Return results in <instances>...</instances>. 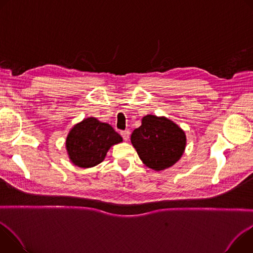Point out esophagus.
Instances as JSON below:
<instances>
[{
    "label": "esophagus",
    "mask_w": 253,
    "mask_h": 253,
    "mask_svg": "<svg viewBox=\"0 0 253 253\" xmlns=\"http://www.w3.org/2000/svg\"><path fill=\"white\" fill-rule=\"evenodd\" d=\"M130 134H131L130 130H125V131H122V132H121V136L123 137V139H124L125 141H128V139H129V137H130Z\"/></svg>",
    "instance_id": "esophagus-1"
}]
</instances>
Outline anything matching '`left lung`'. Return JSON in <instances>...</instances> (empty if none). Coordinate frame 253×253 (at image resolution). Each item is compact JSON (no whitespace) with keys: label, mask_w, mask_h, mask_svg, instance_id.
<instances>
[{"label":"left lung","mask_w":253,"mask_h":253,"mask_svg":"<svg viewBox=\"0 0 253 253\" xmlns=\"http://www.w3.org/2000/svg\"><path fill=\"white\" fill-rule=\"evenodd\" d=\"M131 143L147 167L161 171L173 166L186 147L185 132L164 116L146 115L131 134Z\"/></svg>","instance_id":"left-lung-1"}]
</instances>
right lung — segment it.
I'll return each instance as SVG.
<instances>
[{"instance_id": "1", "label": "right lung", "mask_w": 253, "mask_h": 253, "mask_svg": "<svg viewBox=\"0 0 253 253\" xmlns=\"http://www.w3.org/2000/svg\"><path fill=\"white\" fill-rule=\"evenodd\" d=\"M122 137L108 123L88 117L72 127L66 138V150L70 161L81 168L100 164L107 152Z\"/></svg>"}]
</instances>
